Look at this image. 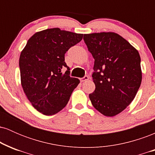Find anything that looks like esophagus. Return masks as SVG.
Masks as SVG:
<instances>
[{"instance_id":"esophagus-1","label":"esophagus","mask_w":155,"mask_h":155,"mask_svg":"<svg viewBox=\"0 0 155 155\" xmlns=\"http://www.w3.org/2000/svg\"><path fill=\"white\" fill-rule=\"evenodd\" d=\"M88 79H89V76H84L83 78H81V79H80V81H81V82H84V81H87Z\"/></svg>"}]
</instances>
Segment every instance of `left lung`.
I'll list each match as a JSON object with an SVG mask.
<instances>
[{
    "label": "left lung",
    "instance_id": "1",
    "mask_svg": "<svg viewBox=\"0 0 155 155\" xmlns=\"http://www.w3.org/2000/svg\"><path fill=\"white\" fill-rule=\"evenodd\" d=\"M84 41L95 59V90L89 95L92 106L104 116H116L130 104L140 87L139 53L114 32L84 34Z\"/></svg>",
    "mask_w": 155,
    "mask_h": 155
}]
</instances>
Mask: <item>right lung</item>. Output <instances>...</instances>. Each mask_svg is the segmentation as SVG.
I'll use <instances>...</instances> for the list:
<instances>
[{
  "instance_id": "add662e5",
  "label": "right lung",
  "mask_w": 155,
  "mask_h": 155,
  "mask_svg": "<svg viewBox=\"0 0 155 155\" xmlns=\"http://www.w3.org/2000/svg\"><path fill=\"white\" fill-rule=\"evenodd\" d=\"M83 34L50 28L33 35L19 57L21 84L37 111L44 115L58 113L66 106L79 80L71 77L65 52L82 39ZM67 68L64 74L62 68Z\"/></svg>"
}]
</instances>
